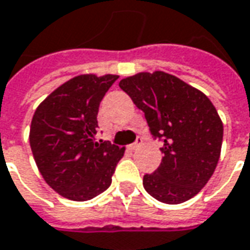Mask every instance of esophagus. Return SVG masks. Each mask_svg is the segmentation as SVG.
<instances>
[{
  "label": "esophagus",
  "mask_w": 250,
  "mask_h": 250,
  "mask_svg": "<svg viewBox=\"0 0 250 250\" xmlns=\"http://www.w3.org/2000/svg\"><path fill=\"white\" fill-rule=\"evenodd\" d=\"M141 144H142V138H141V137H137V141H135L132 145H130V146H128V149H130V150H135V149H137V147H138Z\"/></svg>",
  "instance_id": "1"
}]
</instances>
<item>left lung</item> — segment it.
I'll use <instances>...</instances> for the list:
<instances>
[{"instance_id":"left-lung-1","label":"left lung","mask_w":250,"mask_h":250,"mask_svg":"<svg viewBox=\"0 0 250 250\" xmlns=\"http://www.w3.org/2000/svg\"><path fill=\"white\" fill-rule=\"evenodd\" d=\"M120 89L145 115L149 131L163 142V160L144 176V188L156 200L181 204L207 185L218 166L223 123L209 98L163 71L122 79Z\"/></svg>"}]
</instances>
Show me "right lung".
<instances>
[{
    "instance_id": "right-lung-1",
    "label": "right lung",
    "mask_w": 250,
    "mask_h": 250,
    "mask_svg": "<svg viewBox=\"0 0 250 250\" xmlns=\"http://www.w3.org/2000/svg\"><path fill=\"white\" fill-rule=\"evenodd\" d=\"M119 76L79 75L54 90L37 108L30 146L40 172L59 194L87 201L108 189L123 157L109 141H96L100 103Z\"/></svg>"
}]
</instances>
